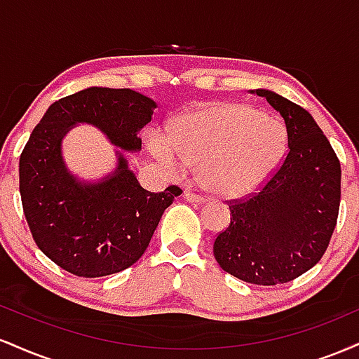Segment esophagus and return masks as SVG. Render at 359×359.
I'll return each instance as SVG.
<instances>
[{"instance_id": "esophagus-1", "label": "esophagus", "mask_w": 359, "mask_h": 359, "mask_svg": "<svg viewBox=\"0 0 359 359\" xmlns=\"http://www.w3.org/2000/svg\"><path fill=\"white\" fill-rule=\"evenodd\" d=\"M184 199L187 201V203H194V204H201V203H203V197L197 196V194H194L192 191H185L184 192Z\"/></svg>"}]
</instances>
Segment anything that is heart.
Masks as SVG:
<instances>
[{
	"label": "heart",
	"instance_id": "heart-1",
	"mask_svg": "<svg viewBox=\"0 0 359 359\" xmlns=\"http://www.w3.org/2000/svg\"><path fill=\"white\" fill-rule=\"evenodd\" d=\"M148 150L174 177L201 165L208 191L226 199L258 191L285 151V131L275 118L243 102H214L174 123L170 137L150 133Z\"/></svg>",
	"mask_w": 359,
	"mask_h": 359
}]
</instances>
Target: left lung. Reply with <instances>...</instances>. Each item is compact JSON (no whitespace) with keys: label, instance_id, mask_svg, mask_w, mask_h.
<instances>
[{"label":"left lung","instance_id":"8db88e82","mask_svg":"<svg viewBox=\"0 0 359 359\" xmlns=\"http://www.w3.org/2000/svg\"><path fill=\"white\" fill-rule=\"evenodd\" d=\"M250 93L283 118L288 154L257 196L229 205L231 222L214 241V258L243 282L277 285L323 258L339 212L341 165L309 111L273 90Z\"/></svg>","mask_w":359,"mask_h":359}]
</instances>
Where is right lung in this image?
<instances>
[{
	"instance_id": "1",
	"label": "right lung",
	"mask_w": 359,
	"mask_h": 359,
	"mask_svg": "<svg viewBox=\"0 0 359 359\" xmlns=\"http://www.w3.org/2000/svg\"><path fill=\"white\" fill-rule=\"evenodd\" d=\"M155 108L133 89L88 88L53 102L32 131L20 156L23 212L40 251L69 273L96 278L133 265L182 194L175 185L145 191L125 156L142 150L138 133ZM77 124L97 127L117 147V167L100 181L79 180L63 160L61 140Z\"/></svg>"
}]
</instances>
